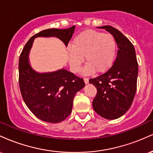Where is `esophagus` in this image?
<instances>
[{"label": "esophagus", "instance_id": "esophagus-1", "mask_svg": "<svg viewBox=\"0 0 153 153\" xmlns=\"http://www.w3.org/2000/svg\"><path fill=\"white\" fill-rule=\"evenodd\" d=\"M84 82H85V84H88L89 82V79L88 78H84Z\"/></svg>", "mask_w": 153, "mask_h": 153}]
</instances>
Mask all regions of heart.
Returning <instances> with one entry per match:
<instances>
[{"instance_id": "heart-1", "label": "heart", "mask_w": 153, "mask_h": 153, "mask_svg": "<svg viewBox=\"0 0 153 153\" xmlns=\"http://www.w3.org/2000/svg\"><path fill=\"white\" fill-rule=\"evenodd\" d=\"M117 50V41L111 34L95 30L84 31L73 39L72 48L68 49V62L72 71L77 73L85 57L87 65L84 74L90 75L95 71L104 73L113 65Z\"/></svg>"}]
</instances>
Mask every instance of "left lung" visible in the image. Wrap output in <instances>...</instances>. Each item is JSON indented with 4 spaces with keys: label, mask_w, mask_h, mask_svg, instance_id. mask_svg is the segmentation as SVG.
<instances>
[{
    "label": "left lung",
    "mask_w": 153,
    "mask_h": 153,
    "mask_svg": "<svg viewBox=\"0 0 153 153\" xmlns=\"http://www.w3.org/2000/svg\"><path fill=\"white\" fill-rule=\"evenodd\" d=\"M113 35L118 51L113 65L104 74L90 79L97 88L93 108L103 118L118 119L131 106L137 90L138 64L132 44L121 31L111 26H103Z\"/></svg>",
    "instance_id": "8db88e82"
}]
</instances>
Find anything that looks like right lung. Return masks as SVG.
Returning <instances> with one entry per match:
<instances>
[{"instance_id": "1", "label": "right lung", "mask_w": 153, "mask_h": 153, "mask_svg": "<svg viewBox=\"0 0 153 153\" xmlns=\"http://www.w3.org/2000/svg\"><path fill=\"white\" fill-rule=\"evenodd\" d=\"M75 26L69 29H45L31 36L19 57V87L23 99L37 118L46 122L59 123L71 114L76 93L85 86L82 78L62 68L39 73L31 66L29 52L34 39L57 37L67 47Z\"/></svg>"}]
</instances>
